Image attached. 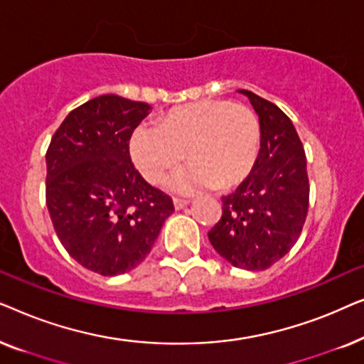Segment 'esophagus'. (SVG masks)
Here are the masks:
<instances>
[{
  "instance_id": "34e87169",
  "label": "esophagus",
  "mask_w": 364,
  "mask_h": 364,
  "mask_svg": "<svg viewBox=\"0 0 364 364\" xmlns=\"http://www.w3.org/2000/svg\"><path fill=\"white\" fill-rule=\"evenodd\" d=\"M173 205H176L177 210H181V208H183V207L187 205V200H186V198L176 197V198H173Z\"/></svg>"
}]
</instances>
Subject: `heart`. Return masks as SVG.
Here are the masks:
<instances>
[{"label":"heart","mask_w":364,"mask_h":364,"mask_svg":"<svg viewBox=\"0 0 364 364\" xmlns=\"http://www.w3.org/2000/svg\"><path fill=\"white\" fill-rule=\"evenodd\" d=\"M260 137V121L245 104L203 99L172 107L159 127H137L131 156L151 183H161L186 157L188 166L172 181L176 191H228L250 176Z\"/></svg>","instance_id":"b5f03b06"}]
</instances>
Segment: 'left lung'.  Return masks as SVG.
<instances>
[{"label":"left lung","instance_id":"obj_1","mask_svg":"<svg viewBox=\"0 0 364 364\" xmlns=\"http://www.w3.org/2000/svg\"><path fill=\"white\" fill-rule=\"evenodd\" d=\"M250 99L260 121V152L245 181L222 197V217L208 240L222 258L243 270H267L291 250L310 202L305 149L290 117L255 92Z\"/></svg>","mask_w":364,"mask_h":364}]
</instances>
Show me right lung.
<instances>
[{"label":"right lung","instance_id":"obj_1","mask_svg":"<svg viewBox=\"0 0 364 364\" xmlns=\"http://www.w3.org/2000/svg\"><path fill=\"white\" fill-rule=\"evenodd\" d=\"M147 102L104 94L68 114L46 152V205L77 263L104 277L136 268L152 250L172 198L134 167L129 141Z\"/></svg>","mask_w":364,"mask_h":364}]
</instances>
